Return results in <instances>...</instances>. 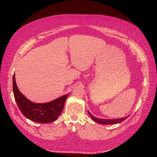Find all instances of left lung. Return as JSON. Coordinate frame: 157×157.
<instances>
[{
	"label": "left lung",
	"mask_w": 157,
	"mask_h": 157,
	"mask_svg": "<svg viewBox=\"0 0 157 157\" xmlns=\"http://www.w3.org/2000/svg\"><path fill=\"white\" fill-rule=\"evenodd\" d=\"M88 114L90 116L91 119L95 121L96 122H98L101 124H104V125H109V124H119L124 120H125L129 116L125 117L124 118H121V119H98L94 116H93L91 113L90 112L88 111Z\"/></svg>",
	"instance_id": "1"
}]
</instances>
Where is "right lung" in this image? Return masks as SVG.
I'll return each instance as SVG.
<instances>
[{
    "mask_svg": "<svg viewBox=\"0 0 157 157\" xmlns=\"http://www.w3.org/2000/svg\"><path fill=\"white\" fill-rule=\"evenodd\" d=\"M13 92L21 113L27 119L38 123L48 124L57 119L63 109L68 94L47 103H35L27 99L17 87L15 74L13 76Z\"/></svg>",
    "mask_w": 157,
    "mask_h": 157,
    "instance_id": "1",
    "label": "right lung"
}]
</instances>
